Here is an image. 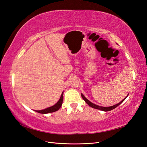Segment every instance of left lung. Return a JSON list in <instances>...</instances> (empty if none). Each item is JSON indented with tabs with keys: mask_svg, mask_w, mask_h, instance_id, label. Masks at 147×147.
<instances>
[{
	"mask_svg": "<svg viewBox=\"0 0 147 147\" xmlns=\"http://www.w3.org/2000/svg\"><path fill=\"white\" fill-rule=\"evenodd\" d=\"M128 96H129V94H128V95H127V96L125 97V98H124L122 101H120V102L119 103L114 105V106H110V107H102V106H97V105H96V104H93L92 102H91V101H89L87 98H86V97L83 94H81V96H82V99H83L84 100V101L86 102V104H88L90 107H92V108H94V109H99V110H100V111H105V112L112 111V109H115V107H117L118 106H119L120 104H121L123 102L124 100H125V99L127 98Z\"/></svg>",
	"mask_w": 147,
	"mask_h": 147,
	"instance_id": "1",
	"label": "left lung"
}]
</instances>
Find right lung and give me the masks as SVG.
Masks as SVG:
<instances>
[{
    "label": "right lung",
    "mask_w": 147,
    "mask_h": 147,
    "mask_svg": "<svg viewBox=\"0 0 147 147\" xmlns=\"http://www.w3.org/2000/svg\"><path fill=\"white\" fill-rule=\"evenodd\" d=\"M63 92L61 94V96L60 97L59 100L56 102L54 106H51L50 107H48L47 109H45L43 110H40V111H35L37 112L40 113V114H48V113L51 112H54L57 111L59 109V108L61 107L63 104Z\"/></svg>",
    "instance_id": "right-lung-1"
}]
</instances>
